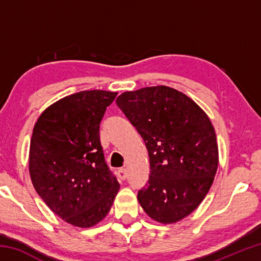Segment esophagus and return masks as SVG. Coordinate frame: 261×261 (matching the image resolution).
Masks as SVG:
<instances>
[{"mask_svg": "<svg viewBox=\"0 0 261 261\" xmlns=\"http://www.w3.org/2000/svg\"><path fill=\"white\" fill-rule=\"evenodd\" d=\"M117 176H118V178H121V179H123V180L126 179V177H127V171H126L125 168H121V169H118Z\"/></svg>", "mask_w": 261, "mask_h": 261, "instance_id": "esophagus-1", "label": "esophagus"}]
</instances>
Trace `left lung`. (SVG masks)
Wrapping results in <instances>:
<instances>
[{
  "label": "left lung",
  "instance_id": "obj_1",
  "mask_svg": "<svg viewBox=\"0 0 261 261\" xmlns=\"http://www.w3.org/2000/svg\"><path fill=\"white\" fill-rule=\"evenodd\" d=\"M116 103L148 152L149 176L138 191L139 204L158 222H177L199 206L218 169V144L208 116L168 86L125 92Z\"/></svg>",
  "mask_w": 261,
  "mask_h": 261
}]
</instances>
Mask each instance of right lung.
<instances>
[{
    "label": "right lung",
    "mask_w": 261,
    "mask_h": 261,
    "mask_svg": "<svg viewBox=\"0 0 261 261\" xmlns=\"http://www.w3.org/2000/svg\"><path fill=\"white\" fill-rule=\"evenodd\" d=\"M116 92L83 91L43 112L30 145V175L47 206L68 223L88 228L108 214L120 190L100 143V122Z\"/></svg>",
    "instance_id": "1"
}]
</instances>
